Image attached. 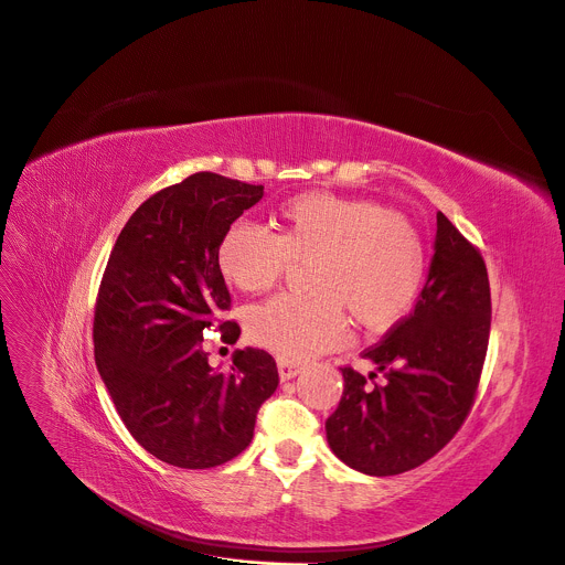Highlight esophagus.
<instances>
[{
  "label": "esophagus",
  "instance_id": "34e87169",
  "mask_svg": "<svg viewBox=\"0 0 565 565\" xmlns=\"http://www.w3.org/2000/svg\"><path fill=\"white\" fill-rule=\"evenodd\" d=\"M277 369H279L281 382L292 380L295 375L302 373V364H295V362H290V360H279V362H277Z\"/></svg>",
  "mask_w": 565,
  "mask_h": 565
}]
</instances>
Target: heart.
<instances>
[{
    "instance_id": "heart-1",
    "label": "heart",
    "mask_w": 565,
    "mask_h": 565,
    "mask_svg": "<svg viewBox=\"0 0 565 565\" xmlns=\"http://www.w3.org/2000/svg\"><path fill=\"white\" fill-rule=\"evenodd\" d=\"M290 263H309L311 295H279L256 307L249 337L281 360H309L343 339V312L366 332L398 324L419 298L426 247L403 215L328 192L284 201L277 233L233 222L217 247L220 275L245 292L270 290Z\"/></svg>"
}]
</instances>
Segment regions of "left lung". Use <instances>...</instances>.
<instances>
[{
    "mask_svg": "<svg viewBox=\"0 0 565 565\" xmlns=\"http://www.w3.org/2000/svg\"><path fill=\"white\" fill-rule=\"evenodd\" d=\"M435 254L412 313L364 352L382 384L350 366L324 422L332 454L369 477H394L447 447L477 396L490 339L483 256L437 213Z\"/></svg>",
    "mask_w": 565,
    "mask_h": 565,
    "instance_id": "1",
    "label": "left lung"
}]
</instances>
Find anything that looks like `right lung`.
<instances>
[{"label": "right lung", "instance_id": "1", "mask_svg": "<svg viewBox=\"0 0 565 565\" xmlns=\"http://www.w3.org/2000/svg\"><path fill=\"white\" fill-rule=\"evenodd\" d=\"M263 199V185L199 171L146 199L109 254L94 320L96 366L118 417L141 447L183 469L243 454L256 412L279 384L265 350L207 366L203 330L231 295L217 270L224 231ZM237 341L235 322L220 324Z\"/></svg>", "mask_w": 565, "mask_h": 565}]
</instances>
